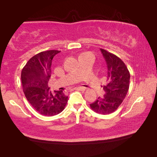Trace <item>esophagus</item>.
I'll list each match as a JSON object with an SVG mask.
<instances>
[{
  "label": "esophagus",
  "mask_w": 157,
  "mask_h": 157,
  "mask_svg": "<svg viewBox=\"0 0 157 157\" xmlns=\"http://www.w3.org/2000/svg\"><path fill=\"white\" fill-rule=\"evenodd\" d=\"M76 90H78V91H84L85 90H86V88H85V87H77Z\"/></svg>",
  "instance_id": "34e87169"
}]
</instances>
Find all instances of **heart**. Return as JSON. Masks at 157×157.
<instances>
[{"label":"heart","mask_w":157,"mask_h":157,"mask_svg":"<svg viewBox=\"0 0 157 157\" xmlns=\"http://www.w3.org/2000/svg\"><path fill=\"white\" fill-rule=\"evenodd\" d=\"M88 53H89V52H85V53H83V54H82V55H81V56H83V55H85L88 54Z\"/></svg>","instance_id":"b5f03b06"}]
</instances>
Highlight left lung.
Listing matches in <instances>:
<instances>
[{
	"label": "left lung",
	"mask_w": 157,
	"mask_h": 157,
	"mask_svg": "<svg viewBox=\"0 0 157 157\" xmlns=\"http://www.w3.org/2000/svg\"><path fill=\"white\" fill-rule=\"evenodd\" d=\"M100 50L107 66V84L103 86L104 96L90 107L95 112L105 115L114 112L123 102L129 90L130 74L121 59L106 50Z\"/></svg>",
	"instance_id": "obj_1"
}]
</instances>
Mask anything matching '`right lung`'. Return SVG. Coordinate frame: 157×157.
Returning <instances> with one entry per match:
<instances>
[{"instance_id":"obj_1","label":"right lung","mask_w":157,"mask_h":157,"mask_svg":"<svg viewBox=\"0 0 157 157\" xmlns=\"http://www.w3.org/2000/svg\"><path fill=\"white\" fill-rule=\"evenodd\" d=\"M59 50H46L38 53L26 63L21 71L23 93L30 104L39 113L55 116L64 109L68 96L63 91L50 90L52 60Z\"/></svg>"}]
</instances>
